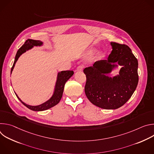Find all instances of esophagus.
<instances>
[{
    "instance_id": "esophagus-1",
    "label": "esophagus",
    "mask_w": 154,
    "mask_h": 154,
    "mask_svg": "<svg viewBox=\"0 0 154 154\" xmlns=\"http://www.w3.org/2000/svg\"><path fill=\"white\" fill-rule=\"evenodd\" d=\"M83 66L80 65V66H79L77 68L76 71H82L83 70Z\"/></svg>"
}]
</instances>
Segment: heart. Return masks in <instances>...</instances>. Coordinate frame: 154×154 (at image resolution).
Returning <instances> with one entry per match:
<instances>
[{
	"label": "heart",
	"instance_id": "heart-1",
	"mask_svg": "<svg viewBox=\"0 0 154 154\" xmlns=\"http://www.w3.org/2000/svg\"><path fill=\"white\" fill-rule=\"evenodd\" d=\"M93 52H94V51H93Z\"/></svg>",
	"mask_w": 154,
	"mask_h": 154
}]
</instances>
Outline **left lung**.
I'll list each match as a JSON object with an SVG mask.
<instances>
[{"label": "left lung", "instance_id": "left-lung-1", "mask_svg": "<svg viewBox=\"0 0 154 154\" xmlns=\"http://www.w3.org/2000/svg\"><path fill=\"white\" fill-rule=\"evenodd\" d=\"M112 51L107 60L96 61L84 69L86 82L85 92L94 105L103 109H117L125 104L135 91L138 83V63L130 48L125 45L111 42ZM122 65L119 74L111 73L117 64Z\"/></svg>", "mask_w": 154, "mask_h": 154}]
</instances>
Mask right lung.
<instances>
[{
  "label": "right lung",
  "mask_w": 154,
  "mask_h": 154,
  "mask_svg": "<svg viewBox=\"0 0 154 154\" xmlns=\"http://www.w3.org/2000/svg\"><path fill=\"white\" fill-rule=\"evenodd\" d=\"M43 42H41V41L39 40H34V39H28L24 45L22 46L20 49L17 51L15 58H14V61L13 63V66L11 69V74L14 69V67L15 66V64L18 60L19 57L23 54L24 52H26L27 51H29V49H31L33 46H41L42 45ZM74 74V71H63L58 73V76H57V79L55 84V90L54 94L45 103H43L41 105H36V106H32V105H29L24 102L22 101L19 97L17 96V95L16 94L17 97L18 99L23 103L26 106H27L28 108L32 109L33 111H36V112H40V111H44V110H46L48 109H49L57 104L59 103L60 101L62 96H63V93L64 90V85L72 76Z\"/></svg>",
  "instance_id": "obj_1"
}]
</instances>
